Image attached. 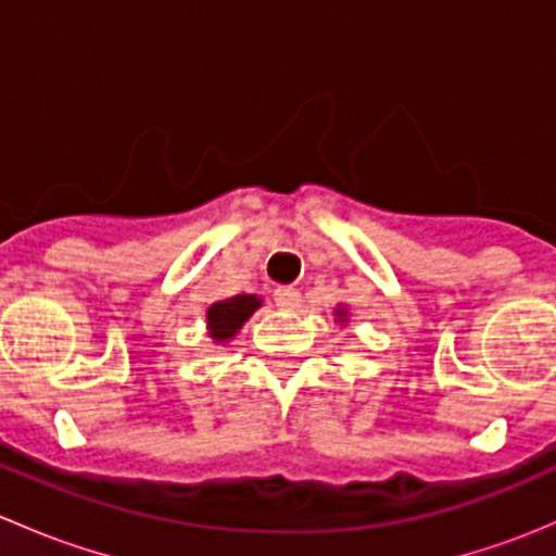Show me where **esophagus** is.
<instances>
[{"label": "esophagus", "instance_id": "34e87169", "mask_svg": "<svg viewBox=\"0 0 556 556\" xmlns=\"http://www.w3.org/2000/svg\"><path fill=\"white\" fill-rule=\"evenodd\" d=\"M274 301H277L279 309L285 312H293L301 306V293L295 288H279L277 293H274Z\"/></svg>", "mask_w": 556, "mask_h": 556}]
</instances>
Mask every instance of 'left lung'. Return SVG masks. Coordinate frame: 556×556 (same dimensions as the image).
<instances>
[{"label":"left lung","mask_w":556,"mask_h":556,"mask_svg":"<svg viewBox=\"0 0 556 556\" xmlns=\"http://www.w3.org/2000/svg\"><path fill=\"white\" fill-rule=\"evenodd\" d=\"M336 317L341 319V323H344V317H346V312L344 309H336Z\"/></svg>","instance_id":"8db88e82"}]
</instances>
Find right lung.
I'll return each mask as SVG.
<instances>
[{
  "mask_svg": "<svg viewBox=\"0 0 556 556\" xmlns=\"http://www.w3.org/2000/svg\"><path fill=\"white\" fill-rule=\"evenodd\" d=\"M257 306H261V299L244 293L212 304L210 309H206V330H210V339H215L217 344L231 341Z\"/></svg>",
  "mask_w": 556,
  "mask_h": 556,
  "instance_id": "1",
  "label": "right lung"
}]
</instances>
